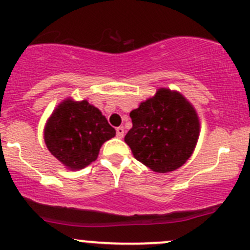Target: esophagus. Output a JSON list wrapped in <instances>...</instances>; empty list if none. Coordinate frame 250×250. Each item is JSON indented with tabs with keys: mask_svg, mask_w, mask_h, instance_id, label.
<instances>
[{
	"mask_svg": "<svg viewBox=\"0 0 250 250\" xmlns=\"http://www.w3.org/2000/svg\"><path fill=\"white\" fill-rule=\"evenodd\" d=\"M116 134H117V138H123V135H125V128L123 127H118L116 128Z\"/></svg>",
	"mask_w": 250,
	"mask_h": 250,
	"instance_id": "esophagus-1",
	"label": "esophagus"
}]
</instances>
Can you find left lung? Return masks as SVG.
Listing matches in <instances>:
<instances>
[{
  "label": "left lung",
  "instance_id": "left-lung-1",
  "mask_svg": "<svg viewBox=\"0 0 250 250\" xmlns=\"http://www.w3.org/2000/svg\"><path fill=\"white\" fill-rule=\"evenodd\" d=\"M129 116L133 127L125 141L146 167L157 173L172 172L191 157L200 135V120L180 93L160 88Z\"/></svg>",
  "mask_w": 250,
  "mask_h": 250
}]
</instances>
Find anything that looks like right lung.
<instances>
[{"instance_id": "obj_1", "label": "right lung", "mask_w": 250, "mask_h": 250, "mask_svg": "<svg viewBox=\"0 0 250 250\" xmlns=\"http://www.w3.org/2000/svg\"><path fill=\"white\" fill-rule=\"evenodd\" d=\"M115 135V128L87 100L60 103L44 128V143L49 152L71 170L94 162L103 144Z\"/></svg>"}]
</instances>
